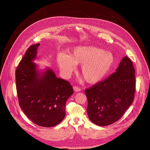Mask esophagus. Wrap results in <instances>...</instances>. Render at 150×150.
<instances>
[{"mask_svg":"<svg viewBox=\"0 0 150 150\" xmlns=\"http://www.w3.org/2000/svg\"><path fill=\"white\" fill-rule=\"evenodd\" d=\"M73 90L74 92H80L81 91L80 88L77 86H73Z\"/></svg>","mask_w":150,"mask_h":150,"instance_id":"1","label":"esophagus"}]
</instances>
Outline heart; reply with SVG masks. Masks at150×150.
<instances>
[{
  "mask_svg": "<svg viewBox=\"0 0 150 150\" xmlns=\"http://www.w3.org/2000/svg\"><path fill=\"white\" fill-rule=\"evenodd\" d=\"M57 62L62 73L69 76L75 69V64L81 65L80 73L86 82L96 84L103 80L115 63L114 55L93 46H79L74 48L69 55L60 54Z\"/></svg>",
  "mask_w": 150,
  "mask_h": 150,
  "instance_id": "b5f03b06",
  "label": "heart"
}]
</instances>
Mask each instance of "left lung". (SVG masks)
<instances>
[{
    "instance_id": "obj_1",
    "label": "left lung",
    "mask_w": 150,
    "mask_h": 150,
    "mask_svg": "<svg viewBox=\"0 0 150 150\" xmlns=\"http://www.w3.org/2000/svg\"><path fill=\"white\" fill-rule=\"evenodd\" d=\"M134 68L127 56L116 71L103 81L85 90L89 119L99 126L111 125L121 118L133 102Z\"/></svg>"
}]
</instances>
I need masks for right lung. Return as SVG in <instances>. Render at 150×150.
Here are the masks:
<instances>
[{"label": "right lung", "mask_w": 150, "mask_h": 150, "mask_svg": "<svg viewBox=\"0 0 150 150\" xmlns=\"http://www.w3.org/2000/svg\"><path fill=\"white\" fill-rule=\"evenodd\" d=\"M39 45L30 46L20 61L16 71V88L20 106L26 115L35 124L48 128L64 119L66 103L73 89L50 67L38 69L33 61Z\"/></svg>", "instance_id": "add662e5"}]
</instances>
